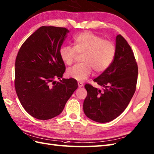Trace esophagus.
Listing matches in <instances>:
<instances>
[{
    "label": "esophagus",
    "mask_w": 154,
    "mask_h": 154,
    "mask_svg": "<svg viewBox=\"0 0 154 154\" xmlns=\"http://www.w3.org/2000/svg\"><path fill=\"white\" fill-rule=\"evenodd\" d=\"M78 88H82V87H83L84 84L82 82H78Z\"/></svg>",
    "instance_id": "1"
}]
</instances>
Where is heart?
<instances>
[{
  "mask_svg": "<svg viewBox=\"0 0 154 154\" xmlns=\"http://www.w3.org/2000/svg\"><path fill=\"white\" fill-rule=\"evenodd\" d=\"M116 54V46L112 42L103 39L91 32H84L74 38L73 47L63 46L59 50L61 60L67 66H71L78 55H82L83 63L67 70V76L77 81H84L94 69L100 74L111 65Z\"/></svg>",
  "mask_w": 154,
  "mask_h": 154,
  "instance_id": "1",
  "label": "heart"
}]
</instances>
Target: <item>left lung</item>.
<instances>
[{
	"label": "left lung",
	"mask_w": 154,
	"mask_h": 154,
	"mask_svg": "<svg viewBox=\"0 0 154 154\" xmlns=\"http://www.w3.org/2000/svg\"><path fill=\"white\" fill-rule=\"evenodd\" d=\"M138 73V65L131 46L123 37L118 35L113 62L94 80L103 90L90 84L84 86L88 92L83 105L85 115L102 123L119 117L136 91Z\"/></svg>",
	"instance_id": "left-lung-1"
}]
</instances>
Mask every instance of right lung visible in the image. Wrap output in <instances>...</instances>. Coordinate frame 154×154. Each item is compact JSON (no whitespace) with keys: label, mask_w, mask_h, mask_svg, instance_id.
<instances>
[{"label":"right lung","mask_w":154,"mask_h":154,"mask_svg":"<svg viewBox=\"0 0 154 154\" xmlns=\"http://www.w3.org/2000/svg\"><path fill=\"white\" fill-rule=\"evenodd\" d=\"M68 32L65 28L42 26L25 41L17 54L16 94L25 110L39 120L60 114L78 88L73 78L54 81L65 72L59 50Z\"/></svg>","instance_id":"add662e5"}]
</instances>
